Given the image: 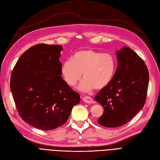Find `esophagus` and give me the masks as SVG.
I'll return each mask as SVG.
<instances>
[{
	"label": "esophagus",
	"mask_w": 160,
	"mask_h": 160,
	"mask_svg": "<svg viewBox=\"0 0 160 160\" xmlns=\"http://www.w3.org/2000/svg\"><path fill=\"white\" fill-rule=\"evenodd\" d=\"M83 101L86 103H88V104H91L92 103V99L90 96H85L83 97V98H82Z\"/></svg>",
	"instance_id": "34e87169"
}]
</instances>
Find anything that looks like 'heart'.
I'll list each match as a JSON object with an SVG mask.
<instances>
[{
    "label": "heart",
    "mask_w": 160,
    "mask_h": 160,
    "mask_svg": "<svg viewBox=\"0 0 160 160\" xmlns=\"http://www.w3.org/2000/svg\"><path fill=\"white\" fill-rule=\"evenodd\" d=\"M116 62L109 53H102L93 49L77 51L71 59L66 60L61 72L67 84L74 86L83 74L78 86L80 91L88 92L102 89L110 84L114 77Z\"/></svg>",
    "instance_id": "heart-1"
}]
</instances>
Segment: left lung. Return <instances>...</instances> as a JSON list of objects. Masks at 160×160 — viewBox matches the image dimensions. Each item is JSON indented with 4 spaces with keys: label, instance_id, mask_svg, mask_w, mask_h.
I'll use <instances>...</instances> for the list:
<instances>
[{
    "label": "left lung",
    "instance_id": "left-lung-1",
    "mask_svg": "<svg viewBox=\"0 0 160 160\" xmlns=\"http://www.w3.org/2000/svg\"><path fill=\"white\" fill-rule=\"evenodd\" d=\"M118 67L110 84L94 99L104 108L100 125L108 128L126 124L145 104L149 72L143 60L127 46L116 52Z\"/></svg>",
    "mask_w": 160,
    "mask_h": 160
}]
</instances>
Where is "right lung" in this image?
<instances>
[{"instance_id":"obj_1","label":"right lung","mask_w":160,"mask_h":160,"mask_svg":"<svg viewBox=\"0 0 160 160\" xmlns=\"http://www.w3.org/2000/svg\"><path fill=\"white\" fill-rule=\"evenodd\" d=\"M60 45L38 44L21 55L12 71L10 87L20 118L42 130L57 128L68 120L80 102L61 76Z\"/></svg>"}]
</instances>
